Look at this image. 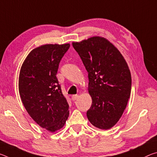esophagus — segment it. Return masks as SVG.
<instances>
[{
    "instance_id": "34e87169",
    "label": "esophagus",
    "mask_w": 157,
    "mask_h": 157,
    "mask_svg": "<svg viewBox=\"0 0 157 157\" xmlns=\"http://www.w3.org/2000/svg\"><path fill=\"white\" fill-rule=\"evenodd\" d=\"M78 95H72V97H71V99H72V100L75 101L78 99Z\"/></svg>"
}]
</instances>
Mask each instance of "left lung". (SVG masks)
<instances>
[{"label":"left lung","mask_w":157,"mask_h":157,"mask_svg":"<svg viewBox=\"0 0 157 157\" xmlns=\"http://www.w3.org/2000/svg\"><path fill=\"white\" fill-rule=\"evenodd\" d=\"M73 46L89 73L92 105L87 118L98 128L110 129L123 115L131 94L127 63L119 50L102 37L73 42Z\"/></svg>","instance_id":"1"}]
</instances>
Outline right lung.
I'll list each match as a JSON object with an SVG mask.
<instances>
[{
	"mask_svg": "<svg viewBox=\"0 0 157 157\" xmlns=\"http://www.w3.org/2000/svg\"><path fill=\"white\" fill-rule=\"evenodd\" d=\"M70 44H46L32 50L21 66L18 89L25 109L41 127L51 132L64 125L69 111L56 77Z\"/></svg>",
	"mask_w": 157,
	"mask_h": 157,
	"instance_id": "obj_1",
	"label": "right lung"
}]
</instances>
